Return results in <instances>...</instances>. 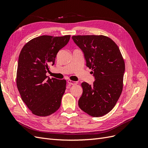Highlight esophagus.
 Listing matches in <instances>:
<instances>
[{"label": "esophagus", "instance_id": "esophagus-1", "mask_svg": "<svg viewBox=\"0 0 148 148\" xmlns=\"http://www.w3.org/2000/svg\"><path fill=\"white\" fill-rule=\"evenodd\" d=\"M67 82H68V83L70 84H71V85H75V84H78V82H77L71 81V80H70V79H68V81H67Z\"/></svg>", "mask_w": 148, "mask_h": 148}]
</instances>
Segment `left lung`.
<instances>
[{
    "label": "left lung",
    "mask_w": 148,
    "mask_h": 148,
    "mask_svg": "<svg viewBox=\"0 0 148 148\" xmlns=\"http://www.w3.org/2000/svg\"><path fill=\"white\" fill-rule=\"evenodd\" d=\"M82 49L86 66L92 69V85L83 82L79 108L92 117H101L115 106L123 89L125 62L115 42L103 35L73 36Z\"/></svg>",
    "instance_id": "obj_1"
}]
</instances>
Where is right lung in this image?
Returning a JSON list of instances; mask_svg holds the SVG:
<instances>
[{
    "label": "right lung",
    "instance_id": "obj_1",
    "mask_svg": "<svg viewBox=\"0 0 148 148\" xmlns=\"http://www.w3.org/2000/svg\"><path fill=\"white\" fill-rule=\"evenodd\" d=\"M70 35H43L30 40L22 48L18 61L16 86L21 99L33 114L46 117L59 109L66 80L48 78L49 66Z\"/></svg>",
    "mask_w": 148,
    "mask_h": 148
}]
</instances>
